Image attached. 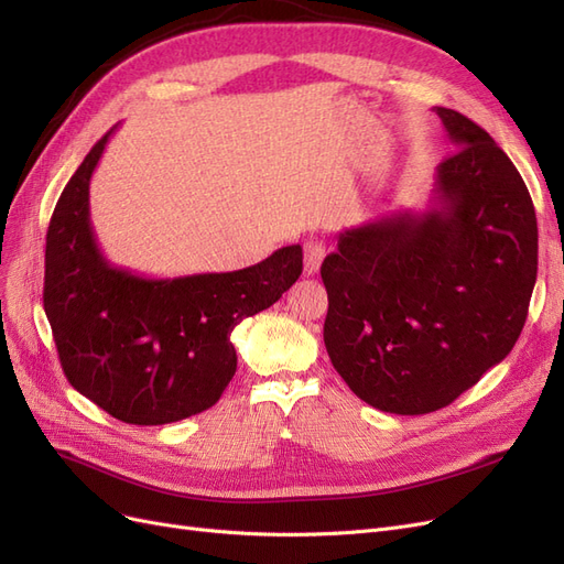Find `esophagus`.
I'll return each mask as SVG.
<instances>
[{
  "instance_id": "esophagus-1",
  "label": "esophagus",
  "mask_w": 564,
  "mask_h": 564,
  "mask_svg": "<svg viewBox=\"0 0 564 564\" xmlns=\"http://www.w3.org/2000/svg\"><path fill=\"white\" fill-rule=\"evenodd\" d=\"M303 253H305V259H303L305 275H315L324 261V256H327V247H324L322 240H308L303 245Z\"/></svg>"
}]
</instances>
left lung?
I'll list each match as a JSON object with an SVG mask.
<instances>
[{
	"mask_svg": "<svg viewBox=\"0 0 564 564\" xmlns=\"http://www.w3.org/2000/svg\"><path fill=\"white\" fill-rule=\"evenodd\" d=\"M454 152L425 212L338 232L322 263L324 346L381 412L447 406L513 350L536 282L539 230L516 164L466 115L435 108Z\"/></svg>",
	"mask_w": 564,
	"mask_h": 564,
	"instance_id": "8db88e82",
	"label": "left lung"
}]
</instances>
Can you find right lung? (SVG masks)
<instances>
[{"label": "right lung", "instance_id": "1", "mask_svg": "<svg viewBox=\"0 0 564 564\" xmlns=\"http://www.w3.org/2000/svg\"><path fill=\"white\" fill-rule=\"evenodd\" d=\"M115 129L84 158L51 216L44 311L77 392L124 423L162 425L218 402L237 369L232 329L299 280L303 249L162 280L112 265L91 228L89 183Z\"/></svg>", "mask_w": 564, "mask_h": 564}]
</instances>
